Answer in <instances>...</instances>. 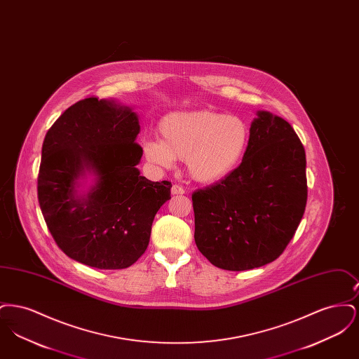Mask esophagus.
<instances>
[{"label": "esophagus", "mask_w": 359, "mask_h": 359, "mask_svg": "<svg viewBox=\"0 0 359 359\" xmlns=\"http://www.w3.org/2000/svg\"><path fill=\"white\" fill-rule=\"evenodd\" d=\"M186 191L183 189V187H180V186H177V184H173L171 188V194L172 195H183Z\"/></svg>", "instance_id": "obj_1"}]
</instances>
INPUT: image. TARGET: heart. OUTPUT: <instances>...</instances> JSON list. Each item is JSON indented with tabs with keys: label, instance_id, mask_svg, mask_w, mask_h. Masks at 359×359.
Listing matches in <instances>:
<instances>
[{
	"label": "heart",
	"instance_id": "heart-1",
	"mask_svg": "<svg viewBox=\"0 0 359 359\" xmlns=\"http://www.w3.org/2000/svg\"><path fill=\"white\" fill-rule=\"evenodd\" d=\"M158 138L141 144L148 164L168 170L176 160H186L189 176L199 183H218L242 164L250 130L238 116H224L208 109L175 111L157 126Z\"/></svg>",
	"mask_w": 359,
	"mask_h": 359
}]
</instances>
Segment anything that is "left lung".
<instances>
[{"label":"left lung","mask_w":359,"mask_h":359,"mask_svg":"<svg viewBox=\"0 0 359 359\" xmlns=\"http://www.w3.org/2000/svg\"><path fill=\"white\" fill-rule=\"evenodd\" d=\"M306 152L293 128L258 110L242 164L192 194L195 243L215 266L248 271L280 256L307 203Z\"/></svg>","instance_id":"left-lung-1"}]
</instances>
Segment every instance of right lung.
I'll use <instances>...</instances> for the list:
<instances>
[{
  "instance_id": "obj_1",
  "label": "right lung",
  "mask_w": 359,
  "mask_h": 359,
  "mask_svg": "<svg viewBox=\"0 0 359 359\" xmlns=\"http://www.w3.org/2000/svg\"><path fill=\"white\" fill-rule=\"evenodd\" d=\"M140 120L116 100L69 107L43 142L39 203L69 258L98 269L133 265L149 245L154 215L171 199L170 182H151L137 165Z\"/></svg>"
}]
</instances>
